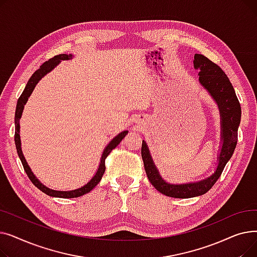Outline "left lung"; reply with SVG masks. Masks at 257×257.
<instances>
[{"label":"left lung","mask_w":257,"mask_h":257,"mask_svg":"<svg viewBox=\"0 0 257 257\" xmlns=\"http://www.w3.org/2000/svg\"><path fill=\"white\" fill-rule=\"evenodd\" d=\"M194 67L199 70V82L217 102L221 116V152L217 170L211 176L198 182L171 184L163 179L153 163L149 148L142 144V157L147 176L156 190L172 198H193L204 195L220 178L226 164L231 158L237 143V129L240 123V105L234 88L221 67L204 55L195 54Z\"/></svg>","instance_id":"obj_1"}]
</instances>
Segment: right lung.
Segmentation results:
<instances>
[{"label":"right lung","mask_w":257,"mask_h":257,"mask_svg":"<svg viewBox=\"0 0 257 257\" xmlns=\"http://www.w3.org/2000/svg\"><path fill=\"white\" fill-rule=\"evenodd\" d=\"M73 55L72 54H59V55L54 56L53 58L49 59L48 61L44 62L42 65H40L39 69L31 76V78L29 79L28 83H27L23 93L21 94V97L18 100V104H17V110H16V116H15V124H16V134H15V142H16V147H17V151L19 154V157L22 161L24 170L26 172V174L28 175L29 179L32 181V183L39 188L40 191L43 193L47 194L48 196L51 197H57V198H77L80 196H83L87 193H89L92 188L96 186L102 179L103 174L105 172V159L106 157L109 155V153L114 149V148L121 142L126 134L128 133V131H123L118 133L115 138H113V140H111V142L107 145V147L104 149L101 160H100V165L99 168L96 172V174L93 175V177L83 186H81L79 188H76V190L73 191H55V190H51V188L47 187L46 185H44L42 182H40L36 177L35 175L33 174V172L31 171L30 167L27 164V161L23 155V151H22V145H21V137H20V118L22 116L23 110H24V106L28 101V98L31 96V93L34 89V87L36 86V84L38 83V81L42 79L45 75H47L48 73H50L54 67H55L59 62H61V60H69L72 59Z\"/></svg>","instance_id":"add662e5"}]
</instances>
